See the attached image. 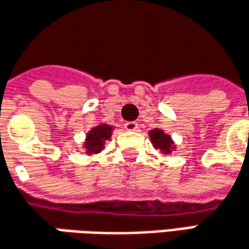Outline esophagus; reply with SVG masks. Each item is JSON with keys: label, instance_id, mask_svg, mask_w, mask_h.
I'll use <instances>...</instances> for the list:
<instances>
[{"label": "esophagus", "instance_id": "1", "mask_svg": "<svg viewBox=\"0 0 249 249\" xmlns=\"http://www.w3.org/2000/svg\"><path fill=\"white\" fill-rule=\"evenodd\" d=\"M124 128L126 131H137L138 129V124L135 121H128V123L124 124Z\"/></svg>", "mask_w": 249, "mask_h": 249}]
</instances>
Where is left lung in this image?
<instances>
[{
    "mask_svg": "<svg viewBox=\"0 0 249 249\" xmlns=\"http://www.w3.org/2000/svg\"><path fill=\"white\" fill-rule=\"evenodd\" d=\"M150 138H151V142L156 148L161 150V153L164 154H170L172 150L174 148L173 141H172V137L169 134H166L163 129L160 128H154L150 131Z\"/></svg>",
    "mask_w": 249,
    "mask_h": 249,
    "instance_id": "1",
    "label": "left lung"
}]
</instances>
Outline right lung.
Listing matches in <instances>:
<instances>
[{
    "label": "right lung",
    "instance_id": "add662e5",
    "mask_svg": "<svg viewBox=\"0 0 249 249\" xmlns=\"http://www.w3.org/2000/svg\"><path fill=\"white\" fill-rule=\"evenodd\" d=\"M111 134H112V126L111 125L99 124L93 126L86 135V141H85L86 154L99 153L104 148L105 141L111 138Z\"/></svg>",
    "mask_w": 249,
    "mask_h": 249
}]
</instances>
